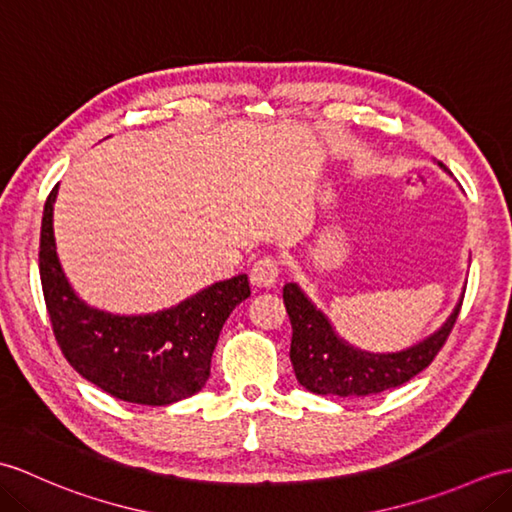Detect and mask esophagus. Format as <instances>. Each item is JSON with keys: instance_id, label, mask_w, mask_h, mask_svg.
I'll return each mask as SVG.
<instances>
[{"instance_id": "esophagus-1", "label": "esophagus", "mask_w": 512, "mask_h": 512, "mask_svg": "<svg viewBox=\"0 0 512 512\" xmlns=\"http://www.w3.org/2000/svg\"><path fill=\"white\" fill-rule=\"evenodd\" d=\"M277 277H279V262L273 255L259 257L253 264V268H250V281H253V286L268 288L275 284Z\"/></svg>"}]
</instances>
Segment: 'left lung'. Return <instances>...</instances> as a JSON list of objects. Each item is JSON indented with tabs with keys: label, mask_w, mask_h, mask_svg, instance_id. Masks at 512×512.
I'll use <instances>...</instances> for the list:
<instances>
[{
	"label": "left lung",
	"mask_w": 512,
	"mask_h": 512,
	"mask_svg": "<svg viewBox=\"0 0 512 512\" xmlns=\"http://www.w3.org/2000/svg\"><path fill=\"white\" fill-rule=\"evenodd\" d=\"M440 167H444L442 162ZM284 303L292 325L290 361L297 380L314 394L343 398L380 394L418 376L447 343L462 308L460 301L449 321L436 334L420 345H413L407 352L367 354L336 339L328 319L314 310L297 284L284 286Z\"/></svg>",
	"instance_id": "obj_1"
}]
</instances>
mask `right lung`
I'll list each match as a JSON object with an SVG mask.
<instances>
[{
    "mask_svg": "<svg viewBox=\"0 0 512 512\" xmlns=\"http://www.w3.org/2000/svg\"><path fill=\"white\" fill-rule=\"evenodd\" d=\"M43 206L39 275L54 339L76 372L107 394L134 405L165 407L193 396L211 376V356L228 314L248 295L237 275L204 288L176 308L145 317H114L74 295L57 259L52 204Z\"/></svg>",
    "mask_w": 512,
    "mask_h": 512,
    "instance_id": "1",
    "label": "right lung"
}]
</instances>
